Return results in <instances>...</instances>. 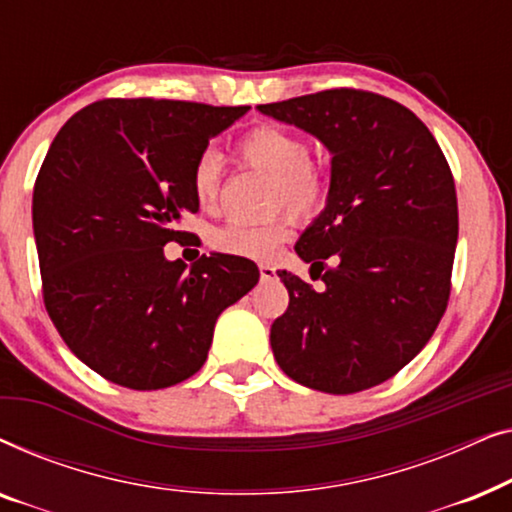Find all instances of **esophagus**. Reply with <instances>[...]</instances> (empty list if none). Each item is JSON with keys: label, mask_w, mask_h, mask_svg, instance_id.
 <instances>
[{"label": "esophagus", "mask_w": 512, "mask_h": 512, "mask_svg": "<svg viewBox=\"0 0 512 512\" xmlns=\"http://www.w3.org/2000/svg\"><path fill=\"white\" fill-rule=\"evenodd\" d=\"M258 272H261V279H272V277H275V268H272L270 263L258 265Z\"/></svg>", "instance_id": "34e87169"}]
</instances>
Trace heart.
Masks as SVG:
<instances>
[{
    "label": "heart",
    "mask_w": 512,
    "mask_h": 512,
    "mask_svg": "<svg viewBox=\"0 0 512 512\" xmlns=\"http://www.w3.org/2000/svg\"><path fill=\"white\" fill-rule=\"evenodd\" d=\"M242 163L272 177L270 207H286L310 219L319 214L331 193V177L319 160L312 158L310 144L298 132L258 125L235 144ZM223 158L216 151H202L191 170V191L200 207H212L219 198ZM289 237V219L272 216L261 223L226 221L212 230V247L221 254L265 261Z\"/></svg>",
    "instance_id": "b5f03b06"
}]
</instances>
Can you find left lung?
Returning <instances> with one entry per match:
<instances>
[{
  "label": "left lung",
  "instance_id": "obj_1",
  "mask_svg": "<svg viewBox=\"0 0 512 512\" xmlns=\"http://www.w3.org/2000/svg\"><path fill=\"white\" fill-rule=\"evenodd\" d=\"M258 109L333 153L326 209L296 244L326 289L277 272L289 307L272 321V352L310 389L377 387L422 352L450 300L459 235L450 165L408 107L368 90H321Z\"/></svg>",
  "mask_w": 512,
  "mask_h": 512
}]
</instances>
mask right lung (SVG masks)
I'll use <instances>...</instances> for the list:
<instances>
[{
    "instance_id": "right-lung-1",
    "label": "right lung",
    "mask_w": 512,
    "mask_h": 512,
    "mask_svg": "<svg viewBox=\"0 0 512 512\" xmlns=\"http://www.w3.org/2000/svg\"><path fill=\"white\" fill-rule=\"evenodd\" d=\"M249 107L109 97L55 135L34 181L41 293L76 359L104 380L151 391L207 361L216 317L258 282L254 261H167L198 212L191 170L209 139Z\"/></svg>"
}]
</instances>
